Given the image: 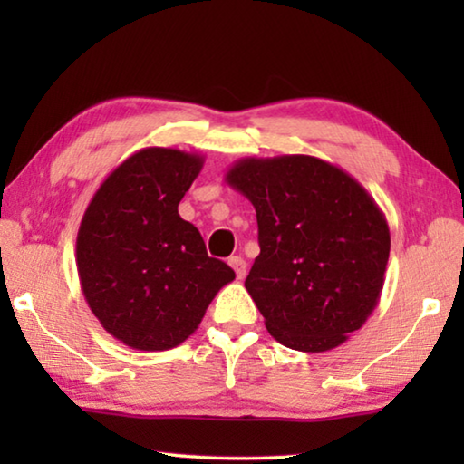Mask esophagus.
<instances>
[{
	"label": "esophagus",
	"instance_id": "obj_1",
	"mask_svg": "<svg viewBox=\"0 0 464 464\" xmlns=\"http://www.w3.org/2000/svg\"><path fill=\"white\" fill-rule=\"evenodd\" d=\"M229 264H231V268L235 270V274H237V278L241 280L243 276H246V272H247V264H246V260H243L241 256H233V257H229Z\"/></svg>",
	"mask_w": 464,
	"mask_h": 464
}]
</instances>
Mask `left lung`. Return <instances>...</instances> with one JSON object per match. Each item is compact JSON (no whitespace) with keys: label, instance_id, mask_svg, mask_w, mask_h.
<instances>
[{"label":"left lung","instance_id":"left-lung-1","mask_svg":"<svg viewBox=\"0 0 464 464\" xmlns=\"http://www.w3.org/2000/svg\"><path fill=\"white\" fill-rule=\"evenodd\" d=\"M225 182L254 204L260 256L246 288L274 340L327 352L372 315L391 233L348 171L313 155L243 157Z\"/></svg>","mask_w":464,"mask_h":464}]
</instances>
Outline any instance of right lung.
Wrapping results in <instances>:
<instances>
[{
    "label": "right lung",
    "mask_w": 464,
    "mask_h": 464,
    "mask_svg": "<svg viewBox=\"0 0 464 464\" xmlns=\"http://www.w3.org/2000/svg\"><path fill=\"white\" fill-rule=\"evenodd\" d=\"M202 166L198 153L145 147L110 171L83 213L75 246L83 296L102 327L132 350L186 342L235 278L178 215Z\"/></svg>",
    "instance_id": "obj_1"
}]
</instances>
